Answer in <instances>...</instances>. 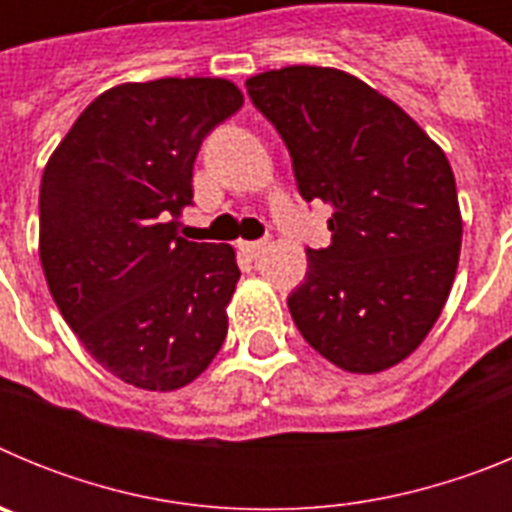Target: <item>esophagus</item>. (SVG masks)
Listing matches in <instances>:
<instances>
[{"instance_id": "esophagus-1", "label": "esophagus", "mask_w": 512, "mask_h": 512, "mask_svg": "<svg viewBox=\"0 0 512 512\" xmlns=\"http://www.w3.org/2000/svg\"><path fill=\"white\" fill-rule=\"evenodd\" d=\"M238 248L246 253L248 259H256V256H261V253H264L266 241H243V243H238Z\"/></svg>"}]
</instances>
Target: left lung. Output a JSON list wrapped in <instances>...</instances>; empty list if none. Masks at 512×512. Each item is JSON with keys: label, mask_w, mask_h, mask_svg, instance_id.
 Returning a JSON list of instances; mask_svg holds the SVG:
<instances>
[{"label": "left lung", "mask_w": 512, "mask_h": 512, "mask_svg": "<svg viewBox=\"0 0 512 512\" xmlns=\"http://www.w3.org/2000/svg\"><path fill=\"white\" fill-rule=\"evenodd\" d=\"M282 135L302 200L333 207L287 297L297 330L346 372L390 369L420 346L454 284L461 212L446 153L351 74L287 66L246 81Z\"/></svg>", "instance_id": "left-lung-1"}]
</instances>
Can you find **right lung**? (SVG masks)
<instances>
[{"label":"right lung","instance_id":"right-lung-1","mask_svg":"<svg viewBox=\"0 0 512 512\" xmlns=\"http://www.w3.org/2000/svg\"><path fill=\"white\" fill-rule=\"evenodd\" d=\"M225 79H156L99 94L40 182V264L89 354L140 390H179L228 333L241 269L223 243L176 235L202 140L241 110Z\"/></svg>","mask_w":512,"mask_h":512}]
</instances>
